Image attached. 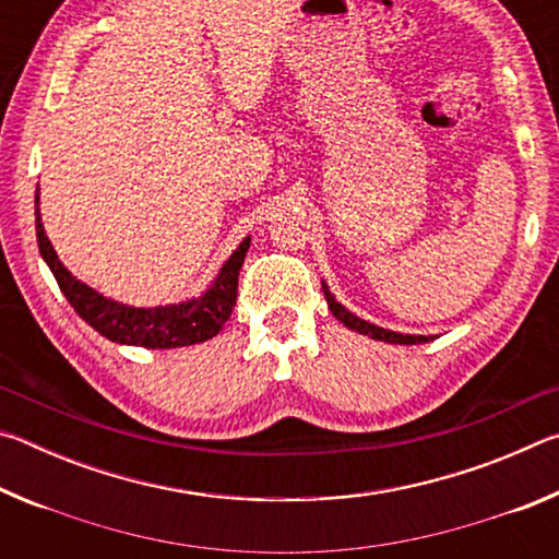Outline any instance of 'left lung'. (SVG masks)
<instances>
[{
	"instance_id": "left-lung-1",
	"label": "left lung",
	"mask_w": 559,
	"mask_h": 559,
	"mask_svg": "<svg viewBox=\"0 0 559 559\" xmlns=\"http://www.w3.org/2000/svg\"><path fill=\"white\" fill-rule=\"evenodd\" d=\"M323 293H325L330 313H333L345 328L355 330V333H359V335H367L372 340H382V343H390V345H421V343H429V340H433V335H404V333H394V330H384L380 325L367 323V320L357 318L355 313H349L343 302L335 300V296L330 293L325 281H323Z\"/></svg>"
}]
</instances>
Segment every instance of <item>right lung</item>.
Listing matches in <instances>:
<instances>
[{
  "label": "right lung",
  "mask_w": 559,
  "mask_h": 559,
  "mask_svg": "<svg viewBox=\"0 0 559 559\" xmlns=\"http://www.w3.org/2000/svg\"><path fill=\"white\" fill-rule=\"evenodd\" d=\"M36 241L39 253L51 269L56 283H59L66 300L86 323L98 330L103 337L118 345H135L150 349H169L197 345L212 340L219 333L222 325L229 320L236 306V288H239V271L243 266L246 251L251 246V236L236 246V251L224 261L202 296L189 298L182 302H169V306L155 308H135L128 302H118L103 296L96 288L86 286L73 273L63 266L59 253L53 251L49 236L44 231L41 212H39V189H36Z\"/></svg>",
  "instance_id": "obj_1"
}]
</instances>
